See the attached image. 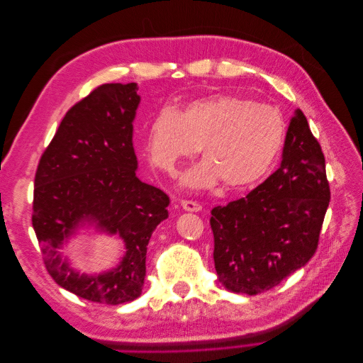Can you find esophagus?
<instances>
[{
    "label": "esophagus",
    "mask_w": 363,
    "mask_h": 363,
    "mask_svg": "<svg viewBox=\"0 0 363 363\" xmlns=\"http://www.w3.org/2000/svg\"><path fill=\"white\" fill-rule=\"evenodd\" d=\"M182 207L188 212H200L201 211V204L192 201V200H182Z\"/></svg>",
    "instance_id": "1"
}]
</instances>
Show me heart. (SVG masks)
Segmentation results:
<instances>
[{
    "label": "heart",
    "instance_id": "1",
    "mask_svg": "<svg viewBox=\"0 0 363 363\" xmlns=\"http://www.w3.org/2000/svg\"><path fill=\"white\" fill-rule=\"evenodd\" d=\"M284 139L286 121L277 107L213 94L196 98L179 113L162 108L150 123L145 150L157 169L172 175L200 147L204 159L183 175V184L206 189L221 180L228 189H242L271 169Z\"/></svg>",
    "mask_w": 363,
    "mask_h": 363
}]
</instances>
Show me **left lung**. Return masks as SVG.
Here are the masks:
<instances>
[{
  "instance_id": "obj_1",
  "label": "left lung",
  "mask_w": 363,
  "mask_h": 363,
  "mask_svg": "<svg viewBox=\"0 0 363 363\" xmlns=\"http://www.w3.org/2000/svg\"><path fill=\"white\" fill-rule=\"evenodd\" d=\"M328 203L321 145L304 113L296 111L280 168L244 199L212 208L219 280L248 295L277 286L315 255Z\"/></svg>"
}]
</instances>
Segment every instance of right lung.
Wrapping results in <instances>:
<instances>
[{
    "label": "right lung",
    "instance_id": "obj_1",
    "mask_svg": "<svg viewBox=\"0 0 363 363\" xmlns=\"http://www.w3.org/2000/svg\"><path fill=\"white\" fill-rule=\"evenodd\" d=\"M139 101L136 83L95 87L65 115L35 175L31 224L45 268L59 286L95 303L138 298L150 238L168 218L169 196L136 177L131 139ZM84 220L125 239L118 269L87 277L61 260L64 239Z\"/></svg>",
    "mask_w": 363,
    "mask_h": 363
}]
</instances>
